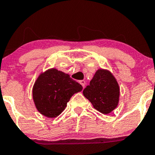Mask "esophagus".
I'll list each match as a JSON object with an SVG mask.
<instances>
[{"mask_svg":"<svg viewBox=\"0 0 155 155\" xmlns=\"http://www.w3.org/2000/svg\"><path fill=\"white\" fill-rule=\"evenodd\" d=\"M80 84H81V85H82V87L84 88V87H85V85H86V81H84V80H82V81H80Z\"/></svg>","mask_w":155,"mask_h":155,"instance_id":"34e87169","label":"esophagus"}]
</instances>
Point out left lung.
Segmentation results:
<instances>
[{"label":"left lung","mask_w":155,"mask_h":155,"mask_svg":"<svg viewBox=\"0 0 155 155\" xmlns=\"http://www.w3.org/2000/svg\"><path fill=\"white\" fill-rule=\"evenodd\" d=\"M83 94L95 109L103 114H109L119 104L120 89L110 71L98 68Z\"/></svg>","instance_id":"obj_1"}]
</instances>
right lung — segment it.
I'll return each mask as SVG.
<instances>
[{"instance_id": "obj_1", "label": "right lung", "mask_w": 155, "mask_h": 155, "mask_svg": "<svg viewBox=\"0 0 155 155\" xmlns=\"http://www.w3.org/2000/svg\"><path fill=\"white\" fill-rule=\"evenodd\" d=\"M83 87L69 74L57 68H48L41 72L32 90L36 108L48 118H55L66 109L74 94L81 92Z\"/></svg>"}]
</instances>
